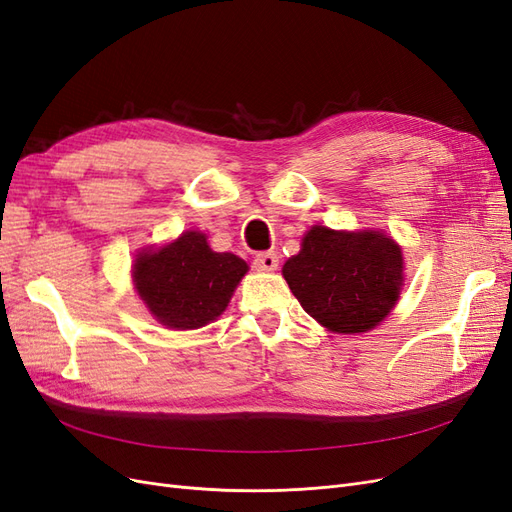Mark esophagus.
<instances>
[{"mask_svg":"<svg viewBox=\"0 0 512 512\" xmlns=\"http://www.w3.org/2000/svg\"><path fill=\"white\" fill-rule=\"evenodd\" d=\"M277 265H280V258H277L275 252H262L254 256V267L258 271H275Z\"/></svg>","mask_w":512,"mask_h":512,"instance_id":"1","label":"esophagus"}]
</instances>
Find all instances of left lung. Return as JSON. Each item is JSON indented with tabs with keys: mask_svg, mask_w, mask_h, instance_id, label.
<instances>
[{
	"mask_svg": "<svg viewBox=\"0 0 512 512\" xmlns=\"http://www.w3.org/2000/svg\"><path fill=\"white\" fill-rule=\"evenodd\" d=\"M282 273L301 307L322 327L365 333L393 309L404 284V256L384 232L314 226Z\"/></svg>",
	"mask_w": 512,
	"mask_h": 512,
	"instance_id": "8db88e82",
	"label": "left lung"
}]
</instances>
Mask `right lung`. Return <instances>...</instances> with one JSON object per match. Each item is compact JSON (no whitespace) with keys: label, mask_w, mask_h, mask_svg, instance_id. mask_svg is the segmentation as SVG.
Listing matches in <instances>:
<instances>
[{"label":"right lung","mask_w":512,"mask_h":512,"mask_svg":"<svg viewBox=\"0 0 512 512\" xmlns=\"http://www.w3.org/2000/svg\"><path fill=\"white\" fill-rule=\"evenodd\" d=\"M245 271V260L213 252L203 232L188 230L162 250L138 254L134 286L166 327L198 329L224 312Z\"/></svg>","instance_id":"obj_1"}]
</instances>
